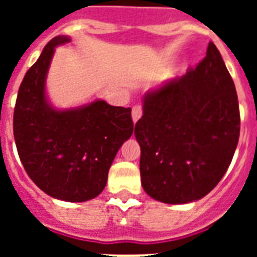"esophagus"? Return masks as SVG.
<instances>
[{
  "label": "esophagus",
  "instance_id": "34e87169",
  "mask_svg": "<svg viewBox=\"0 0 257 257\" xmlns=\"http://www.w3.org/2000/svg\"><path fill=\"white\" fill-rule=\"evenodd\" d=\"M141 116H143V108H141V105H135V106L132 108L133 122H136Z\"/></svg>",
  "mask_w": 257,
  "mask_h": 257
}]
</instances>
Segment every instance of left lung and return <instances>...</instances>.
Instances as JSON below:
<instances>
[{"label":"left lung","mask_w":257,"mask_h":257,"mask_svg":"<svg viewBox=\"0 0 257 257\" xmlns=\"http://www.w3.org/2000/svg\"><path fill=\"white\" fill-rule=\"evenodd\" d=\"M135 135L141 184L155 200L191 203L219 184L239 143L240 110L233 80L213 42L195 69L145 94Z\"/></svg>","instance_id":"left-lung-1"}]
</instances>
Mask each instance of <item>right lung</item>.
I'll return each mask as SVG.
<instances>
[{
    "label": "right lung",
    "mask_w": 257,
    "mask_h": 257,
    "mask_svg": "<svg viewBox=\"0 0 257 257\" xmlns=\"http://www.w3.org/2000/svg\"><path fill=\"white\" fill-rule=\"evenodd\" d=\"M54 37L26 72L14 106L13 133L18 156L33 183L54 199L86 201L106 185L108 172L124 141L133 133L131 108L97 100L70 110H56L45 98L46 72Z\"/></svg>",
    "instance_id": "add662e5"
}]
</instances>
